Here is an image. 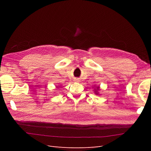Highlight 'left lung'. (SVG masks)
<instances>
[{
  "mask_svg": "<svg viewBox=\"0 0 151 151\" xmlns=\"http://www.w3.org/2000/svg\"><path fill=\"white\" fill-rule=\"evenodd\" d=\"M99 90V86H97L96 88L94 89V93H95V94H99V93H98V91Z\"/></svg>",
  "mask_w": 151,
  "mask_h": 151,
  "instance_id": "8db88e82",
  "label": "left lung"
}]
</instances>
